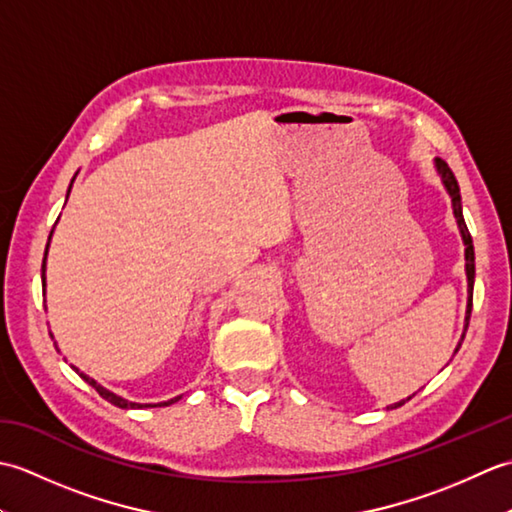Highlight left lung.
<instances>
[{
	"label": "left lung",
	"mask_w": 512,
	"mask_h": 512,
	"mask_svg": "<svg viewBox=\"0 0 512 512\" xmlns=\"http://www.w3.org/2000/svg\"><path fill=\"white\" fill-rule=\"evenodd\" d=\"M433 165H436V171L438 176L444 184V189H447L449 198H451V206H453V215H455V222H458V228H460V235H462V242H464V270H466V292H469V299H466V317H464V332H462V339L458 343V347H455V352L460 350V345L464 341V334H466V328H469V319H471V308H473V284H475V250H473V239H471V233L469 228H466V222H464V215H462V195H460V187H458V180H455L453 171L449 169V165L440 158H433ZM411 398V396H409ZM407 398V400H409ZM407 400H400V402H394L391 405V409H396L400 405H405Z\"/></svg>",
	"instance_id": "8db88e82"
}]
</instances>
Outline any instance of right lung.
I'll use <instances>...</instances> for the list:
<instances>
[{"label":"right lung","instance_id":"obj_1","mask_svg":"<svg viewBox=\"0 0 512 512\" xmlns=\"http://www.w3.org/2000/svg\"><path fill=\"white\" fill-rule=\"evenodd\" d=\"M72 182H74V178H72ZM72 182H70V189H72ZM70 189H68V195H70ZM68 195H65V200H68ZM52 233H54V228H52ZM52 233H50V237H48V246H46V255H43V264H41V281H43V288H46V257H48V248H50V239H52ZM43 295H46V290H43ZM52 336V334H50ZM54 339V336H52ZM57 345V343H54ZM76 374H79L85 383L88 385H92L96 391H99V396H103L107 402H112V405H116V407H121V409H145V407H169V405H173V402H178L182 396H176V398H171V400H165V402H147V405H143V402H132V400H127V398H123V396H118V394H114V391H110V389H105L103 385H99L96 383L94 378H90L88 374H83V372H79V367L76 365H70Z\"/></svg>","mask_w":512,"mask_h":512}]
</instances>
